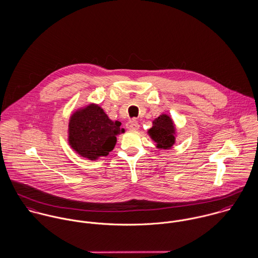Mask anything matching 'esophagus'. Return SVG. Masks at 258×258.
<instances>
[{
  "instance_id": "obj_1",
  "label": "esophagus",
  "mask_w": 258,
  "mask_h": 258,
  "mask_svg": "<svg viewBox=\"0 0 258 258\" xmlns=\"http://www.w3.org/2000/svg\"><path fill=\"white\" fill-rule=\"evenodd\" d=\"M126 127L130 131H136V130L139 129V124H138V122L136 120H131V121H129L127 123Z\"/></svg>"
}]
</instances>
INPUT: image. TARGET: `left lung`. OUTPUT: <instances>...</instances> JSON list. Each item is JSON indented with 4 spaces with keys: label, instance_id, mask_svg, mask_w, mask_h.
<instances>
[{
    "label": "left lung",
    "instance_id": "1",
    "mask_svg": "<svg viewBox=\"0 0 258 258\" xmlns=\"http://www.w3.org/2000/svg\"><path fill=\"white\" fill-rule=\"evenodd\" d=\"M148 134L158 149H171L176 142L175 123L168 114H162L154 119Z\"/></svg>",
    "mask_w": 258,
    "mask_h": 258
}]
</instances>
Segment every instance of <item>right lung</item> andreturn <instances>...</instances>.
Returning a JSON list of instances; mask_svg holds the SVG:
<instances>
[{
  "label": "right lung",
  "mask_w": 258,
  "mask_h": 258,
  "mask_svg": "<svg viewBox=\"0 0 258 258\" xmlns=\"http://www.w3.org/2000/svg\"><path fill=\"white\" fill-rule=\"evenodd\" d=\"M119 121H112L104 110L90 103L74 111L69 123V144L81 157L95 161L109 154L124 133Z\"/></svg>",
  "instance_id": "right-lung-1"
}]
</instances>
